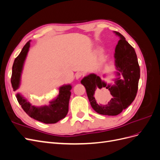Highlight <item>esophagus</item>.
Instances as JSON below:
<instances>
[{"label": "esophagus", "instance_id": "esophagus-1", "mask_svg": "<svg viewBox=\"0 0 160 160\" xmlns=\"http://www.w3.org/2000/svg\"><path fill=\"white\" fill-rule=\"evenodd\" d=\"M82 75H83V73H82L81 72H76V74H75V78H76V79H79V78H81V77H82Z\"/></svg>", "mask_w": 160, "mask_h": 160}]
</instances>
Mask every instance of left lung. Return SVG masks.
<instances>
[{"label":"left lung","instance_id":"obj_1","mask_svg":"<svg viewBox=\"0 0 160 160\" xmlns=\"http://www.w3.org/2000/svg\"><path fill=\"white\" fill-rule=\"evenodd\" d=\"M119 37L115 49V65L118 76L115 84H107L100 77L91 73L85 77L81 83L86 89L92 108L105 115H118L129 106L135 99L138 89L140 69L133 48L119 32ZM122 74L123 79L120 78Z\"/></svg>","mask_w":160,"mask_h":160}]
</instances>
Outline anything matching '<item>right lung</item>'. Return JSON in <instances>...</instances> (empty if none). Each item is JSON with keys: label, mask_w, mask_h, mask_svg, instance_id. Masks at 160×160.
I'll return each instance as SVG.
<instances>
[{"label": "right lung", "mask_w": 160, "mask_h": 160, "mask_svg": "<svg viewBox=\"0 0 160 160\" xmlns=\"http://www.w3.org/2000/svg\"><path fill=\"white\" fill-rule=\"evenodd\" d=\"M30 42L31 41L26 43L20 54L14 59L11 76V84L14 91L18 89L20 86L22 71L28 51L29 50ZM71 88L72 86L69 84L60 87L59 95L50 101L48 105L40 107L32 105L20 93H17L16 97L18 103L31 118L47 124L55 123L65 118L68 113Z\"/></svg>", "instance_id": "add662e5"}]
</instances>
